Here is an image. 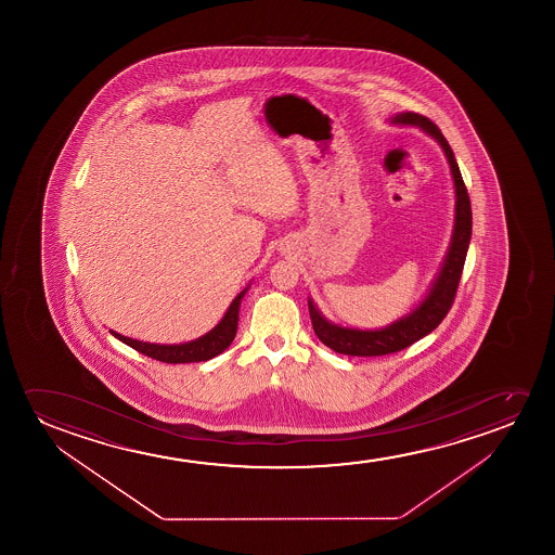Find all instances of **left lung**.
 <instances>
[{"label":"left lung","instance_id":"left-lung-1","mask_svg":"<svg viewBox=\"0 0 555 555\" xmlns=\"http://www.w3.org/2000/svg\"><path fill=\"white\" fill-rule=\"evenodd\" d=\"M390 121L395 125H415L441 145V150L448 157L453 183H455V225H453L448 256L441 263L436 281L433 282V288L428 289L425 299L410 314L396 320L392 324L380 327V330L337 326L324 319L312 304V299H309V312H311L314 334L319 335L320 341L330 349L339 354H349V357H383V354L398 352L418 339H423L425 335L440 326L441 320L448 317L449 309L455 301L456 288H459V281L463 274L464 259H466V251L470 244V197H468L463 176H461L455 155L449 147L448 140L425 115L403 112V114L395 115Z\"/></svg>","mask_w":555,"mask_h":555}]
</instances>
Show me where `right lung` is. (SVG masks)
<instances>
[{
  "instance_id": "add662e5",
  "label": "right lung",
  "mask_w": 555,
  "mask_h": 555,
  "mask_svg": "<svg viewBox=\"0 0 555 555\" xmlns=\"http://www.w3.org/2000/svg\"><path fill=\"white\" fill-rule=\"evenodd\" d=\"M250 288V286H248ZM244 288L238 296L233 299V304L229 305L228 312L223 314V319L218 322V326H214L208 334L193 339V341L180 343V345H155V343L138 341L130 339L125 335L117 334L114 330H109L114 337L119 341L129 345L132 349L142 352L145 357L155 358L159 362L167 364H190V362H206L210 358L218 357L223 350L228 349L233 343L236 335V326H238V307L243 301L244 294L248 292Z\"/></svg>"
}]
</instances>
